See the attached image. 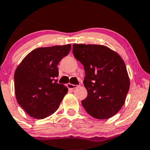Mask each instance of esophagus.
<instances>
[{
    "label": "esophagus",
    "instance_id": "esophagus-1",
    "mask_svg": "<svg viewBox=\"0 0 150 150\" xmlns=\"http://www.w3.org/2000/svg\"><path fill=\"white\" fill-rule=\"evenodd\" d=\"M68 87L69 89H70V90H73V89L76 88L77 85L72 84V83H68Z\"/></svg>",
    "mask_w": 150,
    "mask_h": 150
}]
</instances>
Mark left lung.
Here are the masks:
<instances>
[{
    "label": "left lung",
    "instance_id": "obj_1",
    "mask_svg": "<svg viewBox=\"0 0 150 150\" xmlns=\"http://www.w3.org/2000/svg\"><path fill=\"white\" fill-rule=\"evenodd\" d=\"M72 52L85 70L87 96L81 104L86 111L99 120L115 115L123 106L130 87L122 57L102 45L73 44Z\"/></svg>",
    "mask_w": 150,
    "mask_h": 150
}]
</instances>
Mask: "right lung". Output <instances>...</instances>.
Returning <instances> with one entry per match:
<instances>
[{"label":"right lung","instance_id":"right-lung-1","mask_svg":"<svg viewBox=\"0 0 150 150\" xmlns=\"http://www.w3.org/2000/svg\"><path fill=\"white\" fill-rule=\"evenodd\" d=\"M70 50V44L36 48L16 68V100L33 118L41 120L53 114L67 93V87L57 83L55 78L59 74L57 64Z\"/></svg>","mask_w":150,"mask_h":150}]
</instances>
